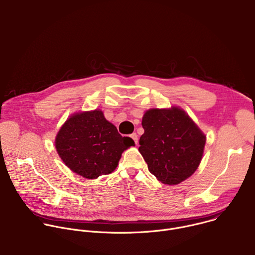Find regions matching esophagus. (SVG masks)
<instances>
[{"mask_svg":"<svg viewBox=\"0 0 255 255\" xmlns=\"http://www.w3.org/2000/svg\"><path fill=\"white\" fill-rule=\"evenodd\" d=\"M131 138L134 140V142H135L136 144H138V135H137L136 133L131 134Z\"/></svg>","mask_w":255,"mask_h":255,"instance_id":"esophagus-1","label":"esophagus"}]
</instances>
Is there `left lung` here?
<instances>
[{
  "label": "left lung",
  "mask_w": 255,
  "mask_h": 255,
  "mask_svg": "<svg viewBox=\"0 0 255 255\" xmlns=\"http://www.w3.org/2000/svg\"><path fill=\"white\" fill-rule=\"evenodd\" d=\"M142 126L139 152L159 181L176 185L196 171L206 136L184 110L150 109L142 118Z\"/></svg>",
  "instance_id": "obj_1"
}]
</instances>
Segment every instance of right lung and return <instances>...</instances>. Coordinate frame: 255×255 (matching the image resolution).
I'll return each mask as SVG.
<instances>
[{"label": "right lung", "mask_w": 255, "mask_h": 255, "mask_svg": "<svg viewBox=\"0 0 255 255\" xmlns=\"http://www.w3.org/2000/svg\"><path fill=\"white\" fill-rule=\"evenodd\" d=\"M55 145L71 170L87 179L112 173L124 150L135 143L122 137L101 110L73 114L59 130Z\"/></svg>", "instance_id": "obj_1"}]
</instances>
